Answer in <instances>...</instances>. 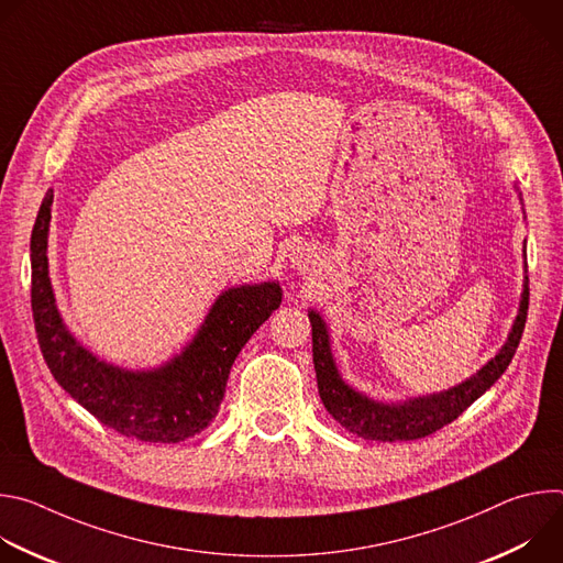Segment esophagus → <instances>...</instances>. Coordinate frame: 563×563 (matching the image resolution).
<instances>
[{"label":"esophagus","instance_id":"34e87169","mask_svg":"<svg viewBox=\"0 0 563 563\" xmlns=\"http://www.w3.org/2000/svg\"><path fill=\"white\" fill-rule=\"evenodd\" d=\"M291 263H294L296 267H302V269H305V265L311 263L309 250H298V252H294V254H291Z\"/></svg>","mask_w":563,"mask_h":563}]
</instances>
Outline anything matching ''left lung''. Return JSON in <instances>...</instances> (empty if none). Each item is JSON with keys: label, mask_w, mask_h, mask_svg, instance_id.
Masks as SVG:
<instances>
[{"label": "left lung", "mask_w": 563, "mask_h": 563, "mask_svg": "<svg viewBox=\"0 0 563 563\" xmlns=\"http://www.w3.org/2000/svg\"><path fill=\"white\" fill-rule=\"evenodd\" d=\"M528 278L523 280L519 313L512 323V330L508 334V341L499 350L495 358H490L476 374L465 378L463 383L428 394V396H415L400 404H383V400H374L354 387H350L343 376L339 374V367L332 356L330 347V332L325 320L320 318L318 311L309 309V323H311V352H313V369L318 380V394L323 400L325 410L339 421L347 432L367 439V441H415L423 439L428 434H434L443 426L452 423L459 415H463L474 400L490 389L501 374L508 369L528 316Z\"/></svg>", "instance_id": "left-lung-1"}]
</instances>
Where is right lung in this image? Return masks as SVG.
I'll return each mask as SVG.
<instances>
[{
	"label": "right lung",
	"mask_w": 563,
	"mask_h": 563,
	"mask_svg": "<svg viewBox=\"0 0 563 563\" xmlns=\"http://www.w3.org/2000/svg\"><path fill=\"white\" fill-rule=\"evenodd\" d=\"M51 205L53 191L44 196L31 235V307L37 343L53 378L122 437L180 443L200 434L220 410L238 352L280 307V285H240L222 291L178 356L155 369H122L79 345L57 311L46 256Z\"/></svg>",
	"instance_id": "add662e5"
}]
</instances>
